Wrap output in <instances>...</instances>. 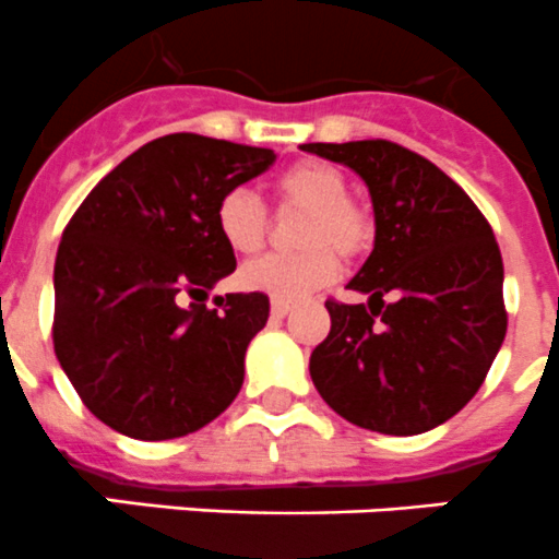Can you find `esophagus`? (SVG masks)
I'll return each mask as SVG.
<instances>
[{"label": "esophagus", "instance_id": "34e87169", "mask_svg": "<svg viewBox=\"0 0 559 559\" xmlns=\"http://www.w3.org/2000/svg\"><path fill=\"white\" fill-rule=\"evenodd\" d=\"M290 309H293L290 301H280V298H274V301H272V314H274V318H285V314L290 312Z\"/></svg>", "mask_w": 559, "mask_h": 559}]
</instances>
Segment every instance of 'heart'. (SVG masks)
Instances as JSON below:
<instances>
[{
	"label": "heart",
	"instance_id": "b5f03b06",
	"mask_svg": "<svg viewBox=\"0 0 559 559\" xmlns=\"http://www.w3.org/2000/svg\"><path fill=\"white\" fill-rule=\"evenodd\" d=\"M277 212H301L293 241L301 252L269 255L239 272L245 290L266 293L280 301H296L329 285L342 261L367 255L374 241V217L361 201L347 195V179L334 165L304 159L274 179ZM219 239L239 255H255L269 239L272 217L252 192L228 190L214 209Z\"/></svg>",
	"mask_w": 559,
	"mask_h": 559
}]
</instances>
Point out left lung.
Returning a JSON list of instances; mask_svg holds the SVG:
<instances>
[{
  "label": "left lung",
  "instance_id": "left-lung-1",
  "mask_svg": "<svg viewBox=\"0 0 559 559\" xmlns=\"http://www.w3.org/2000/svg\"><path fill=\"white\" fill-rule=\"evenodd\" d=\"M356 170L374 206V250L350 280L369 304L329 298L331 331L309 374L331 411L383 435H421L462 411L506 340L502 255L451 176L394 141L304 143Z\"/></svg>",
  "mask_w": 559,
  "mask_h": 559
}]
</instances>
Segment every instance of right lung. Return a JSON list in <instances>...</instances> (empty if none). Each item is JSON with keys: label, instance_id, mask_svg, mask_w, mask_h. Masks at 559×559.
Here are the masks:
<instances>
[{"label": "right lung", "instance_id": "obj_1", "mask_svg": "<svg viewBox=\"0 0 559 559\" xmlns=\"http://www.w3.org/2000/svg\"><path fill=\"white\" fill-rule=\"evenodd\" d=\"M272 148L195 132L148 141L84 198L53 266V350L81 402L116 432L170 440L206 427L239 394L266 293L206 298L236 269L214 228L228 190Z\"/></svg>", "mask_w": 559, "mask_h": 559}]
</instances>
